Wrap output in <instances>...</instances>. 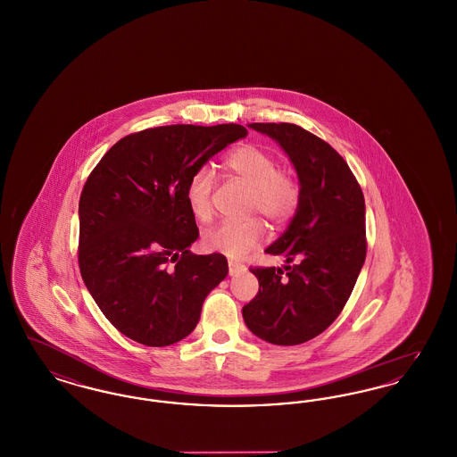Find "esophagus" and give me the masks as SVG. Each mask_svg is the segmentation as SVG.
<instances>
[{"instance_id":"obj_1","label":"esophagus","mask_w":457,"mask_h":457,"mask_svg":"<svg viewBox=\"0 0 457 457\" xmlns=\"http://www.w3.org/2000/svg\"><path fill=\"white\" fill-rule=\"evenodd\" d=\"M228 265H229V276H237V274H241V272L246 270V267L243 263H238V262H229Z\"/></svg>"}]
</instances>
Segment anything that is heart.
<instances>
[{
	"label": "heart",
	"instance_id": "b5f03b06",
	"mask_svg": "<svg viewBox=\"0 0 457 457\" xmlns=\"http://www.w3.org/2000/svg\"><path fill=\"white\" fill-rule=\"evenodd\" d=\"M222 168L250 187L246 200L248 214H261L274 226H281L293 218L300 188L296 179L278 170V161L270 153L253 144H243L224 155ZM214 179L207 170H198L187 185V204L194 218L205 222L212 218ZM265 238L261 219L226 220L204 235V248L222 253L229 259H241Z\"/></svg>",
	"mask_w": 457,
	"mask_h": 457
}]
</instances>
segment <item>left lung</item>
I'll return each instance as SVG.
<instances>
[{
	"instance_id": "left-lung-1",
	"label": "left lung",
	"mask_w": 457,
	"mask_h": 457,
	"mask_svg": "<svg viewBox=\"0 0 457 457\" xmlns=\"http://www.w3.org/2000/svg\"><path fill=\"white\" fill-rule=\"evenodd\" d=\"M289 155L300 202L287 229L265 252L287 265L252 267L259 293L243 306L246 327L278 346L302 345L330 326L367 257L365 198L348 162L326 140L293 123H252Z\"/></svg>"
}]
</instances>
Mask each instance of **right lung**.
Returning <instances> with one entry per match:
<instances>
[{"instance_id":"add662e5","label":"right lung","mask_w":457,"mask_h":457,"mask_svg":"<svg viewBox=\"0 0 457 457\" xmlns=\"http://www.w3.org/2000/svg\"><path fill=\"white\" fill-rule=\"evenodd\" d=\"M241 125H170L118 140L84 185L79 267L94 302L121 334L162 348L187 337L205 296L228 276L220 253L195 255L190 178Z\"/></svg>"}]
</instances>
